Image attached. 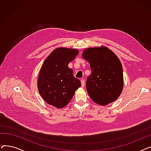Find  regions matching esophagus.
Returning <instances> with one entry per match:
<instances>
[{
    "label": "esophagus",
    "instance_id": "obj_1",
    "mask_svg": "<svg viewBox=\"0 0 151 151\" xmlns=\"http://www.w3.org/2000/svg\"><path fill=\"white\" fill-rule=\"evenodd\" d=\"M81 83L82 87H84V86H85V81H84V79H82V80H81Z\"/></svg>",
    "mask_w": 151,
    "mask_h": 151
}]
</instances>
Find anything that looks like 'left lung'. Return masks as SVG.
I'll list each match as a JSON object with an SVG mask.
<instances>
[{"mask_svg": "<svg viewBox=\"0 0 151 151\" xmlns=\"http://www.w3.org/2000/svg\"><path fill=\"white\" fill-rule=\"evenodd\" d=\"M82 56L88 61L92 71L86 81L91 99L103 106L117 100L124 86L122 66L117 55L108 47L101 46L86 49Z\"/></svg>", "mask_w": 151, "mask_h": 151, "instance_id": "obj_1", "label": "left lung"}]
</instances>
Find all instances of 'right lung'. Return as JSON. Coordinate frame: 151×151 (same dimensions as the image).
<instances>
[{
  "instance_id": "1",
  "label": "right lung",
  "mask_w": 151,
  "mask_h": 151,
  "mask_svg": "<svg viewBox=\"0 0 151 151\" xmlns=\"http://www.w3.org/2000/svg\"><path fill=\"white\" fill-rule=\"evenodd\" d=\"M79 53L77 50L58 47L44 61L37 81L38 90L43 100L55 108L65 106L81 87V81L68 67Z\"/></svg>"
}]
</instances>
